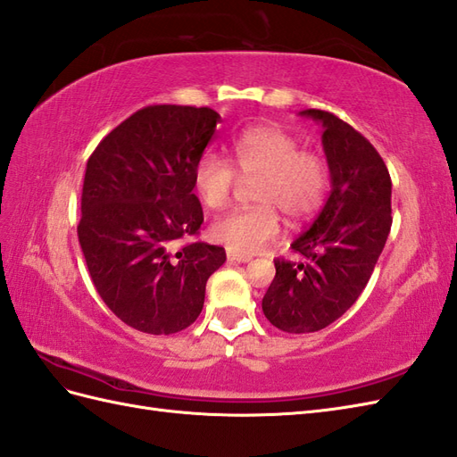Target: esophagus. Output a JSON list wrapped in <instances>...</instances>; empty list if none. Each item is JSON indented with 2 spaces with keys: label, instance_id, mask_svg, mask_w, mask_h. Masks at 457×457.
I'll return each mask as SVG.
<instances>
[{
  "label": "esophagus",
  "instance_id": "esophagus-1",
  "mask_svg": "<svg viewBox=\"0 0 457 457\" xmlns=\"http://www.w3.org/2000/svg\"><path fill=\"white\" fill-rule=\"evenodd\" d=\"M226 256H228L229 262H239V264H245V262L251 261V256L237 254V253H233V251H226Z\"/></svg>",
  "mask_w": 457,
  "mask_h": 457
}]
</instances>
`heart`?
Returning a JSON list of instances; mask_svg holds the SVG:
<instances>
[{"instance_id":"heart-1","label":"heart","mask_w":457,"mask_h":457,"mask_svg":"<svg viewBox=\"0 0 457 457\" xmlns=\"http://www.w3.org/2000/svg\"><path fill=\"white\" fill-rule=\"evenodd\" d=\"M229 161L204 152L193 185L210 210L224 208L239 185L253 181V208L216 218L208 237L237 254H254L278 237L284 214L291 224L309 220L322 204L328 166L319 152L303 150L297 137L278 125H254L231 138Z\"/></svg>"}]
</instances>
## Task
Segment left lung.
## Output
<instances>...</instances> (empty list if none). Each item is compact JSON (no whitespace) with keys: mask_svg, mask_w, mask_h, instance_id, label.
<instances>
[{"mask_svg":"<svg viewBox=\"0 0 457 457\" xmlns=\"http://www.w3.org/2000/svg\"><path fill=\"white\" fill-rule=\"evenodd\" d=\"M322 125L330 195L291 243L303 261L276 259L264 317L289 334L319 332L353 305L369 284L392 228V179L369 140L330 112L303 110Z\"/></svg>","mask_w":457,"mask_h":457,"instance_id":"8db88e82","label":"left lung"}]
</instances>
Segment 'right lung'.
I'll use <instances>...</instances> for the list:
<instances>
[{
  "mask_svg": "<svg viewBox=\"0 0 457 457\" xmlns=\"http://www.w3.org/2000/svg\"><path fill=\"white\" fill-rule=\"evenodd\" d=\"M210 108L148 106L104 137L87 162L79 243L110 311L146 334H175L204 305L208 278L226 251L196 236L203 206L193 193L195 163L214 138Z\"/></svg>",
  "mask_w": 457,
  "mask_h": 457,
  "instance_id": "right-lung-1",
  "label": "right lung"
}]
</instances>
